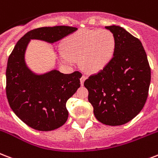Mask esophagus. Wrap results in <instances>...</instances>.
Wrapping results in <instances>:
<instances>
[{"label": "esophagus", "instance_id": "1", "mask_svg": "<svg viewBox=\"0 0 158 158\" xmlns=\"http://www.w3.org/2000/svg\"><path fill=\"white\" fill-rule=\"evenodd\" d=\"M85 79H86V76L82 75V77L80 78V83H81V85H83V84H84V82L85 81Z\"/></svg>", "mask_w": 158, "mask_h": 158}]
</instances>
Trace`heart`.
<instances>
[{"mask_svg": "<svg viewBox=\"0 0 158 158\" xmlns=\"http://www.w3.org/2000/svg\"><path fill=\"white\" fill-rule=\"evenodd\" d=\"M64 51L58 52L62 62L72 64L79 60L81 68L88 74L103 70L111 62L116 51L117 40L108 30H80L66 37Z\"/></svg>", "mask_w": 158, "mask_h": 158, "instance_id": "obj_1", "label": "heart"}]
</instances>
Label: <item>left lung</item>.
<instances>
[{
	"label": "left lung",
	"instance_id": "8db88e82",
	"mask_svg": "<svg viewBox=\"0 0 158 158\" xmlns=\"http://www.w3.org/2000/svg\"><path fill=\"white\" fill-rule=\"evenodd\" d=\"M116 37L111 62L84 81L89 102L96 118L103 124L127 123L141 112L148 96L151 69L138 38L118 26H105Z\"/></svg>",
	"mask_w": 158,
	"mask_h": 158
}]
</instances>
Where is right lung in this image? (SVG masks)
<instances>
[{
    "label": "right lung",
    "mask_w": 158,
    "mask_h": 158,
    "mask_svg": "<svg viewBox=\"0 0 158 158\" xmlns=\"http://www.w3.org/2000/svg\"><path fill=\"white\" fill-rule=\"evenodd\" d=\"M78 29L59 26L29 31L16 43L7 62L6 97L12 111L29 127L39 131H52L65 123L69 116L66 102L80 87L82 74H65L53 69L37 74L25 60L31 40L53 44Z\"/></svg>",
    "instance_id": "add662e5"
}]
</instances>
